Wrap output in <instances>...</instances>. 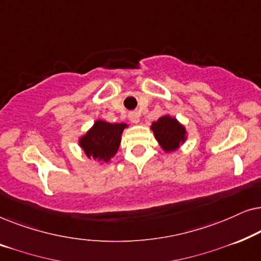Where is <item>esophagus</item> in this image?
<instances>
[{"label":"esophagus","instance_id":"34e87169","mask_svg":"<svg viewBox=\"0 0 261 261\" xmlns=\"http://www.w3.org/2000/svg\"><path fill=\"white\" fill-rule=\"evenodd\" d=\"M128 117H129V120L133 123H139V122H140V114L137 113V112L129 113V115H128Z\"/></svg>","mask_w":261,"mask_h":261}]
</instances>
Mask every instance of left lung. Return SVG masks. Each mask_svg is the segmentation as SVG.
Instances as JSON below:
<instances>
[{
	"mask_svg": "<svg viewBox=\"0 0 261 261\" xmlns=\"http://www.w3.org/2000/svg\"><path fill=\"white\" fill-rule=\"evenodd\" d=\"M151 129L165 152H173L187 140V129L176 117L164 115L152 122Z\"/></svg>",
	"mask_w": 261,
	"mask_h": 261,
	"instance_id": "1",
	"label": "left lung"
}]
</instances>
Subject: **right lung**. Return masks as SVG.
<instances>
[{"instance_id":"obj_1","label":"right lung","mask_w":261,"mask_h":261,"mask_svg":"<svg viewBox=\"0 0 261 261\" xmlns=\"http://www.w3.org/2000/svg\"><path fill=\"white\" fill-rule=\"evenodd\" d=\"M126 123H109L107 121H95L94 126L80 139V146L89 159L108 163L120 147L121 135Z\"/></svg>"}]
</instances>
